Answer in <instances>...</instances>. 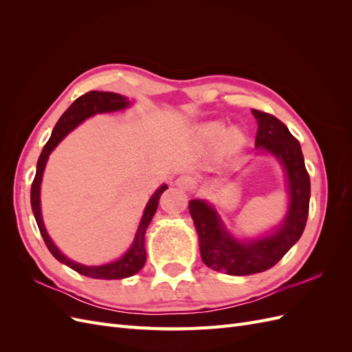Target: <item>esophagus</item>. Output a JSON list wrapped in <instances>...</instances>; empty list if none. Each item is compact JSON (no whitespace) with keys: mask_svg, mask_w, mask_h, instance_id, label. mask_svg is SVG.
<instances>
[{"mask_svg":"<svg viewBox=\"0 0 352 352\" xmlns=\"http://www.w3.org/2000/svg\"><path fill=\"white\" fill-rule=\"evenodd\" d=\"M176 185H177L179 188H182V189H190V188H194V186L197 185V182H195L194 177H190V176L185 175V176L177 177Z\"/></svg>","mask_w":352,"mask_h":352,"instance_id":"obj_1","label":"esophagus"}]
</instances>
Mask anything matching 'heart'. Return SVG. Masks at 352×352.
<instances>
[{"label": "heart", "instance_id": "obj_1", "mask_svg": "<svg viewBox=\"0 0 352 352\" xmlns=\"http://www.w3.org/2000/svg\"><path fill=\"white\" fill-rule=\"evenodd\" d=\"M221 127L217 124H208L207 127H204V135L210 140H217V138L221 136Z\"/></svg>", "mask_w": 352, "mask_h": 352}]
</instances>
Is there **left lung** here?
I'll return each instance as SVG.
<instances>
[{
	"label": "left lung",
	"instance_id": "1",
	"mask_svg": "<svg viewBox=\"0 0 352 352\" xmlns=\"http://www.w3.org/2000/svg\"><path fill=\"white\" fill-rule=\"evenodd\" d=\"M258 129L255 148L273 155L286 175L287 211L279 226L252 239H238L206 199H190L189 212L199 238L201 258L210 269L232 276L269 270L301 238L310 206V176L301 145L274 116L252 110Z\"/></svg>",
	"mask_w": 352,
	"mask_h": 352
}]
</instances>
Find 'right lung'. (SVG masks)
Here are the masks:
<instances>
[{
  "label": "right lung",
  "instance_id": "add662e5",
  "mask_svg": "<svg viewBox=\"0 0 352 352\" xmlns=\"http://www.w3.org/2000/svg\"><path fill=\"white\" fill-rule=\"evenodd\" d=\"M131 104L132 102L126 97H123V95L114 94V92L91 91L79 97L65 113H63L57 124L54 126V129H52L51 138L39 155L38 164H36V175L34 179V184H32V188H30L32 211H34L36 225L39 228L41 235L44 238V242L47 245V248L50 250V252L54 255L60 263L66 264L67 267L73 269L74 272H78L83 276H88V278H92V279H104V280L124 279V278H129V276H133L144 267L145 260H146L145 232L155 214L160 197H162V194L167 189V185L160 186L153 194L150 201L146 202L144 214L140 221V226L136 229L135 238L131 243V247L120 258H117L116 261H111L107 264H101V265H85L66 257V255L57 248V245L52 242V239L48 235L44 220H42V211H41L42 176H44V170H45L50 154L56 150V146L65 140L74 127H78L82 122L89 119V117L95 114L120 111L129 107Z\"/></svg>",
  "mask_w": 352,
  "mask_h": 352
}]
</instances>
